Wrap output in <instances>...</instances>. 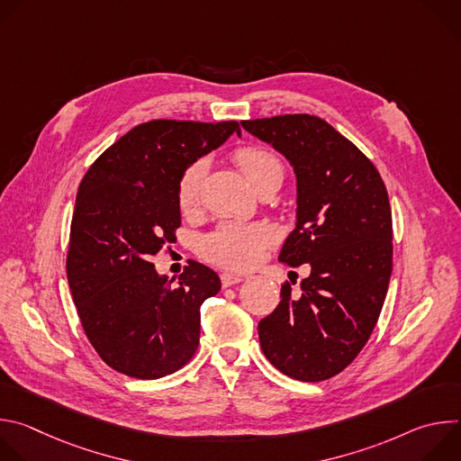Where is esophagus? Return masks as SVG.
Wrapping results in <instances>:
<instances>
[{
	"label": "esophagus",
	"instance_id": "esophagus-1",
	"mask_svg": "<svg viewBox=\"0 0 461 461\" xmlns=\"http://www.w3.org/2000/svg\"><path fill=\"white\" fill-rule=\"evenodd\" d=\"M221 281H222V286H224V288H228V286H233V285L242 283V281H244V277L235 276V274H230V272H224V274L221 276Z\"/></svg>",
	"mask_w": 461,
	"mask_h": 461
}]
</instances>
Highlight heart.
I'll use <instances>...</instances> for the list:
<instances>
[{"label": "heart", "mask_w": 461, "mask_h": 461, "mask_svg": "<svg viewBox=\"0 0 461 461\" xmlns=\"http://www.w3.org/2000/svg\"><path fill=\"white\" fill-rule=\"evenodd\" d=\"M235 158L246 176L260 185L268 178H281L285 166L277 155L262 146H244L235 151ZM208 164L204 158L193 160L178 180V204L182 210H191L199 204L201 187ZM279 237L274 224L258 222H222L213 231L203 237L201 253L219 267L231 270L253 268L262 253Z\"/></svg>", "instance_id": "obj_1"}]
</instances>
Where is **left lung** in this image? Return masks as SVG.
Listing matches in <instances>:
<instances>
[{
	"label": "left lung",
	"mask_w": 461,
	"mask_h": 461,
	"mask_svg": "<svg viewBox=\"0 0 461 461\" xmlns=\"http://www.w3.org/2000/svg\"><path fill=\"white\" fill-rule=\"evenodd\" d=\"M297 176V222L279 260L310 265L299 297L290 283L258 322L260 348L283 374L315 383L345 370L366 345L392 274V213L375 166L319 116L244 120Z\"/></svg>",
	"instance_id": "8db88e82"
}]
</instances>
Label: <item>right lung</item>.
<instances>
[{"instance_id":"add662e5","label":"right lung","mask_w":461,"mask_h":461,"mask_svg":"<svg viewBox=\"0 0 461 461\" xmlns=\"http://www.w3.org/2000/svg\"><path fill=\"white\" fill-rule=\"evenodd\" d=\"M233 133L235 120H151L107 148L80 182L68 281L93 348L129 377L173 374L199 347L201 306L219 294V276L191 260L173 286L151 255L176 240L182 171Z\"/></svg>"}]
</instances>
